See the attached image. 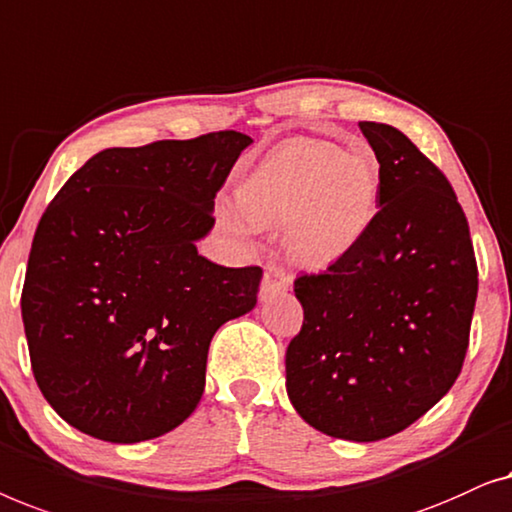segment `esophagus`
<instances>
[{
    "mask_svg": "<svg viewBox=\"0 0 512 512\" xmlns=\"http://www.w3.org/2000/svg\"><path fill=\"white\" fill-rule=\"evenodd\" d=\"M290 285H292L290 273H285L283 266L271 264V266H266L262 287H259V294H262V299H269V297H273V294L285 292Z\"/></svg>",
    "mask_w": 512,
    "mask_h": 512,
    "instance_id": "obj_1",
    "label": "esophagus"
}]
</instances>
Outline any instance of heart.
Here are the masks:
<instances>
[{
    "mask_svg": "<svg viewBox=\"0 0 512 512\" xmlns=\"http://www.w3.org/2000/svg\"><path fill=\"white\" fill-rule=\"evenodd\" d=\"M380 199L373 157L329 141L280 143L236 187L243 220L255 229H283L297 264L322 269L345 257L369 232ZM229 225L241 227L236 215Z\"/></svg>",
    "mask_w": 512,
    "mask_h": 512,
    "instance_id": "b5f03b06",
    "label": "heart"
}]
</instances>
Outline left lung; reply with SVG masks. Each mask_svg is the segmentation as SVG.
Returning a JSON list of instances; mask_svg holds the SVG:
<instances>
[{
    "label": "left lung",
    "mask_w": 512,
    "mask_h": 512,
    "mask_svg": "<svg viewBox=\"0 0 512 512\" xmlns=\"http://www.w3.org/2000/svg\"><path fill=\"white\" fill-rule=\"evenodd\" d=\"M359 129L380 164V208L348 255L294 280L304 325L287 345L285 385L313 429L371 443L410 427L455 385L478 266L441 169L397 127Z\"/></svg>",
    "instance_id": "obj_1"
}]
</instances>
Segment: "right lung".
Here are the masks:
<instances>
[{
  "instance_id": "add662e5",
  "label": "right lung",
  "mask_w": 512,
  "mask_h": 512,
  "mask_svg": "<svg viewBox=\"0 0 512 512\" xmlns=\"http://www.w3.org/2000/svg\"><path fill=\"white\" fill-rule=\"evenodd\" d=\"M250 143L227 129L106 148L41 215L20 308L39 390L71 427L139 443L194 413L213 334L253 311L262 280L197 253Z\"/></svg>"
}]
</instances>
